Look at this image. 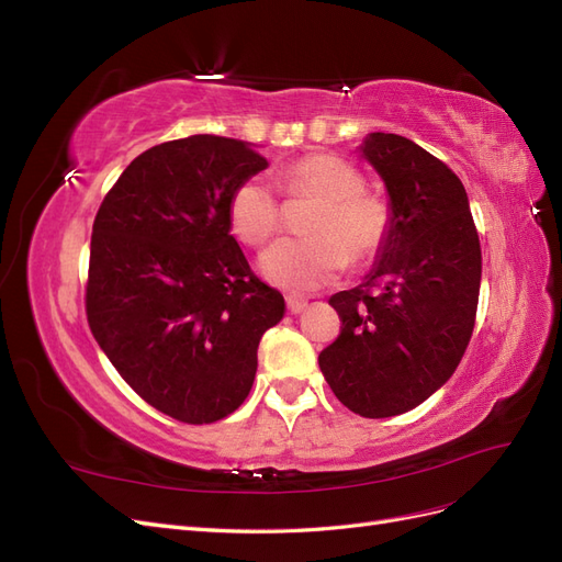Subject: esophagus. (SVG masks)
<instances>
[{
  "mask_svg": "<svg viewBox=\"0 0 562 562\" xmlns=\"http://www.w3.org/2000/svg\"><path fill=\"white\" fill-rule=\"evenodd\" d=\"M285 304H288V312L300 314V312H304V307H307V300L300 297V295H288Z\"/></svg>",
  "mask_w": 562,
  "mask_h": 562,
  "instance_id": "1",
  "label": "esophagus"
}]
</instances>
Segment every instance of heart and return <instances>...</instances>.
<instances>
[{"label": "heart", "instance_id": "obj_1", "mask_svg": "<svg viewBox=\"0 0 562 562\" xmlns=\"http://www.w3.org/2000/svg\"><path fill=\"white\" fill-rule=\"evenodd\" d=\"M291 196L321 199L307 223L310 239H283L262 252L260 271L285 291H316L349 262L363 267L384 250L391 232L386 203L366 190L363 173L342 157L307 155L283 171ZM281 209L262 178L244 180L229 199V227L246 246H265L279 229Z\"/></svg>", "mask_w": 562, "mask_h": 562}]
</instances>
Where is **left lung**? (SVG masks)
I'll list each match as a JSON object with an SVG mask.
<instances>
[{
    "label": "left lung",
    "mask_w": 562,
    "mask_h": 562,
    "mask_svg": "<svg viewBox=\"0 0 562 562\" xmlns=\"http://www.w3.org/2000/svg\"><path fill=\"white\" fill-rule=\"evenodd\" d=\"M359 149L386 187L391 232L363 283L328 300L342 330L318 366L339 403L380 419L427 401L462 361L481 244L464 184L443 161L396 133H368Z\"/></svg>",
    "instance_id": "1"
}]
</instances>
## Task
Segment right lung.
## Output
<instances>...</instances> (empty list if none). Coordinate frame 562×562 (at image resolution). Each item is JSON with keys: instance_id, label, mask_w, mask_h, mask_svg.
I'll list each match as a JSON object with an SVG mask.
<instances>
[{"instance_id": "right-lung-1", "label": "right lung", "mask_w": 562, "mask_h": 562, "mask_svg": "<svg viewBox=\"0 0 562 562\" xmlns=\"http://www.w3.org/2000/svg\"><path fill=\"white\" fill-rule=\"evenodd\" d=\"M267 168L250 143L190 135L135 157L93 223L87 316L126 384L159 413L211 424L239 407L285 302L229 234V199Z\"/></svg>"}]
</instances>
